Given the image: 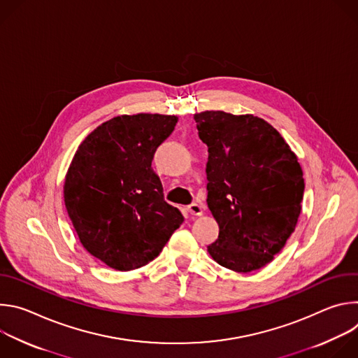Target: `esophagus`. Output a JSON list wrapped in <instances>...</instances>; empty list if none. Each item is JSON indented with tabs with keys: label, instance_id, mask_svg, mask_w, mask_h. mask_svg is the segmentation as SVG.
Here are the masks:
<instances>
[{
	"label": "esophagus",
	"instance_id": "obj_1",
	"mask_svg": "<svg viewBox=\"0 0 358 358\" xmlns=\"http://www.w3.org/2000/svg\"><path fill=\"white\" fill-rule=\"evenodd\" d=\"M188 213H189V214H192V215L199 217V215H202V207L199 206V203L194 202V203H191V206L188 207Z\"/></svg>",
	"mask_w": 358,
	"mask_h": 358
}]
</instances>
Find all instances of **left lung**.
<instances>
[{"instance_id":"left-lung-1","label":"left lung","mask_w":358,"mask_h":358,"mask_svg":"<svg viewBox=\"0 0 358 358\" xmlns=\"http://www.w3.org/2000/svg\"><path fill=\"white\" fill-rule=\"evenodd\" d=\"M208 145V208L220 227L213 259L234 272L273 261L301 211L304 178L280 133L253 115L206 110L194 115Z\"/></svg>"}]
</instances>
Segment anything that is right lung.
<instances>
[{
	"label": "right lung",
	"mask_w": 358,
	"mask_h": 358,
	"mask_svg": "<svg viewBox=\"0 0 358 358\" xmlns=\"http://www.w3.org/2000/svg\"><path fill=\"white\" fill-rule=\"evenodd\" d=\"M177 122L174 115L116 116L87 134L71 162L64 184L69 218L83 248L112 269L151 262L184 221L151 169Z\"/></svg>",
	"instance_id": "obj_1"
}]
</instances>
